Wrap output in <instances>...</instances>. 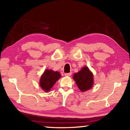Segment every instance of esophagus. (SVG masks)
<instances>
[{"instance_id":"esophagus-1","label":"esophagus","mask_w":130,"mask_h":130,"mask_svg":"<svg viewBox=\"0 0 130 130\" xmlns=\"http://www.w3.org/2000/svg\"><path fill=\"white\" fill-rule=\"evenodd\" d=\"M65 76H70L71 75V73H65L64 74Z\"/></svg>"}]
</instances>
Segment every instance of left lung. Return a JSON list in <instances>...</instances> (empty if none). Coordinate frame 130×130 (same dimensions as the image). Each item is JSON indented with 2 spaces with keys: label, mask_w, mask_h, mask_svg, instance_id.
Here are the masks:
<instances>
[{
  "label": "left lung",
  "mask_w": 130,
  "mask_h": 130,
  "mask_svg": "<svg viewBox=\"0 0 130 130\" xmlns=\"http://www.w3.org/2000/svg\"><path fill=\"white\" fill-rule=\"evenodd\" d=\"M73 78L82 92L89 90L93 85V74L87 67H84L79 72L75 73Z\"/></svg>",
  "instance_id": "left-lung-1"
}]
</instances>
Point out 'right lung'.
Masks as SVG:
<instances>
[{
  "label": "right lung",
  "instance_id": "obj_1",
  "mask_svg": "<svg viewBox=\"0 0 130 130\" xmlns=\"http://www.w3.org/2000/svg\"><path fill=\"white\" fill-rule=\"evenodd\" d=\"M60 77V74L58 71L46 70L40 79V85L43 90L48 92Z\"/></svg>",
  "mask_w": 130,
  "mask_h": 130
}]
</instances>
